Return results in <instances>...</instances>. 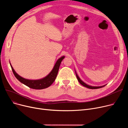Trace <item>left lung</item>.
Segmentation results:
<instances>
[{"mask_svg": "<svg viewBox=\"0 0 128 128\" xmlns=\"http://www.w3.org/2000/svg\"><path fill=\"white\" fill-rule=\"evenodd\" d=\"M75 73H76V77H77V79H78V82H79V83L81 84H82L83 86H85V87H86V88H89V89H99V88H102V87H103V86H106V84L105 85H104V86H89V85H88V84H86V83H84V82H82V80L80 79V78L79 77V76H78V75H77V74L76 73V71H75Z\"/></svg>", "mask_w": 128, "mask_h": 128, "instance_id": "left-lung-1", "label": "left lung"}]
</instances>
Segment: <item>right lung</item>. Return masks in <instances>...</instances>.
Returning a JSON list of instances; mask_svg holds the SVG:
<instances>
[{
  "mask_svg": "<svg viewBox=\"0 0 128 128\" xmlns=\"http://www.w3.org/2000/svg\"><path fill=\"white\" fill-rule=\"evenodd\" d=\"M64 58L65 56H63L57 60V61L56 62L52 70L48 75L42 79L37 80H30L22 77L16 72L10 63V64L13 74H14L15 77L18 81L26 85V86H28L30 88L40 90L48 88V87L50 86L53 84V82H54L58 75L60 63H61Z\"/></svg>",
  "mask_w": 128,
  "mask_h": 128,
  "instance_id": "right-lung-1",
  "label": "right lung"
}]
</instances>
